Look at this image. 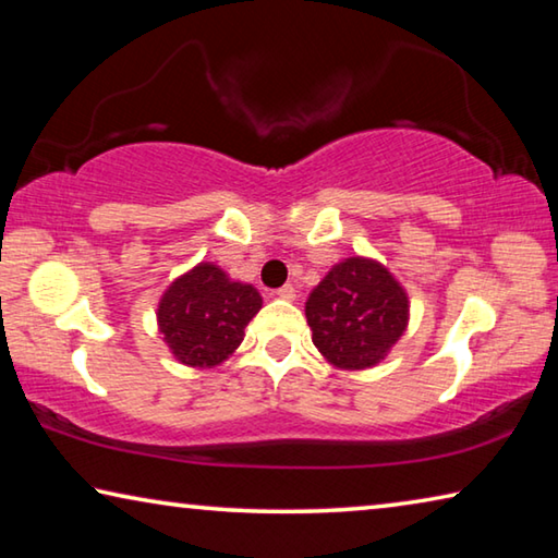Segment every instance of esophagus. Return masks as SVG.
I'll list each match as a JSON object with an SVG mask.
<instances>
[{
	"label": "esophagus",
	"instance_id": "34e87169",
	"mask_svg": "<svg viewBox=\"0 0 558 558\" xmlns=\"http://www.w3.org/2000/svg\"><path fill=\"white\" fill-rule=\"evenodd\" d=\"M276 295L282 298V300H295V288L292 286H282L276 290Z\"/></svg>",
	"mask_w": 558,
	"mask_h": 558
}]
</instances>
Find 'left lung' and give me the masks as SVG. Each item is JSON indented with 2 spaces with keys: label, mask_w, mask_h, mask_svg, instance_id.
I'll list each match as a JSON object with an SVG mask.
<instances>
[{
  "label": "left lung",
  "mask_w": 558,
  "mask_h": 558,
  "mask_svg": "<svg viewBox=\"0 0 558 558\" xmlns=\"http://www.w3.org/2000/svg\"><path fill=\"white\" fill-rule=\"evenodd\" d=\"M313 342L337 369H369L409 325V295L381 263L344 258L310 292Z\"/></svg>",
  "instance_id": "1"
}]
</instances>
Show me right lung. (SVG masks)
<instances>
[{"mask_svg": "<svg viewBox=\"0 0 558 558\" xmlns=\"http://www.w3.org/2000/svg\"><path fill=\"white\" fill-rule=\"evenodd\" d=\"M260 305L256 288L231 280L214 263H199L167 288L157 323L179 362L211 369L239 349Z\"/></svg>", "mask_w": 558, "mask_h": 558, "instance_id": "1", "label": "right lung"}]
</instances>
